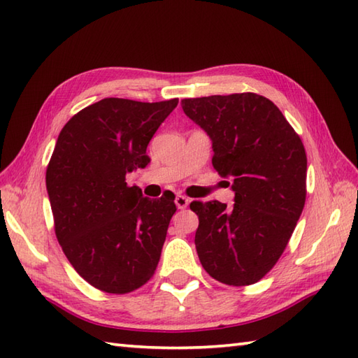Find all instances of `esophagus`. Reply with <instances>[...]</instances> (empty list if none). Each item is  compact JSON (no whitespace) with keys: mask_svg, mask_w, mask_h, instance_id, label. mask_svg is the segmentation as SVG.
Returning a JSON list of instances; mask_svg holds the SVG:
<instances>
[{"mask_svg":"<svg viewBox=\"0 0 358 358\" xmlns=\"http://www.w3.org/2000/svg\"><path fill=\"white\" fill-rule=\"evenodd\" d=\"M175 204H177L178 209H186L187 204H189V200L183 195H177V196H175Z\"/></svg>","mask_w":358,"mask_h":358,"instance_id":"1","label":"esophagus"}]
</instances>
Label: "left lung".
I'll use <instances>...</instances> for the list:
<instances>
[{
	"mask_svg": "<svg viewBox=\"0 0 358 358\" xmlns=\"http://www.w3.org/2000/svg\"><path fill=\"white\" fill-rule=\"evenodd\" d=\"M186 115L209 135L212 164L234 191V204L192 201L196 254L212 278L257 283L283 254L305 208V146L283 113L252 92L186 98Z\"/></svg>",
	"mask_w": 358,
	"mask_h": 358,
	"instance_id": "8db88e82",
	"label": "left lung"
}]
</instances>
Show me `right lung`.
<instances>
[{
    "label": "right lung",
    "mask_w": 358,
    "mask_h": 358,
    "mask_svg": "<svg viewBox=\"0 0 358 358\" xmlns=\"http://www.w3.org/2000/svg\"><path fill=\"white\" fill-rule=\"evenodd\" d=\"M177 104L104 98L58 135L45 171L55 234L73 269L100 291L132 292L157 269L175 195L150 200L126 173L149 164L148 144Z\"/></svg>",
    "instance_id": "1"
}]
</instances>
